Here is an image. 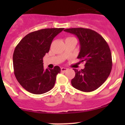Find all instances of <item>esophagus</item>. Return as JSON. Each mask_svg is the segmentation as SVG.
I'll return each instance as SVG.
<instances>
[{"instance_id":"34e87169","label":"esophagus","mask_w":125,"mask_h":125,"mask_svg":"<svg viewBox=\"0 0 125 125\" xmlns=\"http://www.w3.org/2000/svg\"><path fill=\"white\" fill-rule=\"evenodd\" d=\"M68 68H61V71L62 72H66V71H68Z\"/></svg>"}]
</instances>
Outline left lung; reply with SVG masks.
Listing matches in <instances>:
<instances>
[{"mask_svg":"<svg viewBox=\"0 0 125 125\" xmlns=\"http://www.w3.org/2000/svg\"><path fill=\"white\" fill-rule=\"evenodd\" d=\"M65 32L74 34L79 39L80 51L78 56L84 62V68L73 69L75 76L71 84L84 92H91L105 82L112 68V57L110 47L103 37L89 29H66Z\"/></svg>","mask_w":125,"mask_h":125,"instance_id":"1","label":"left lung"}]
</instances>
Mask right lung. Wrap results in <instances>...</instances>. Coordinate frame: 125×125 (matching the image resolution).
I'll use <instances>...</instances> for the list:
<instances>
[{"label": "right lung", "instance_id": "right-lung-1", "mask_svg": "<svg viewBox=\"0 0 125 125\" xmlns=\"http://www.w3.org/2000/svg\"><path fill=\"white\" fill-rule=\"evenodd\" d=\"M64 28L44 29L22 38L13 54L14 74L22 86L36 94L45 93L54 86L59 66L44 69L43 57L48 53L53 39Z\"/></svg>", "mask_w": 125, "mask_h": 125}]
</instances>
